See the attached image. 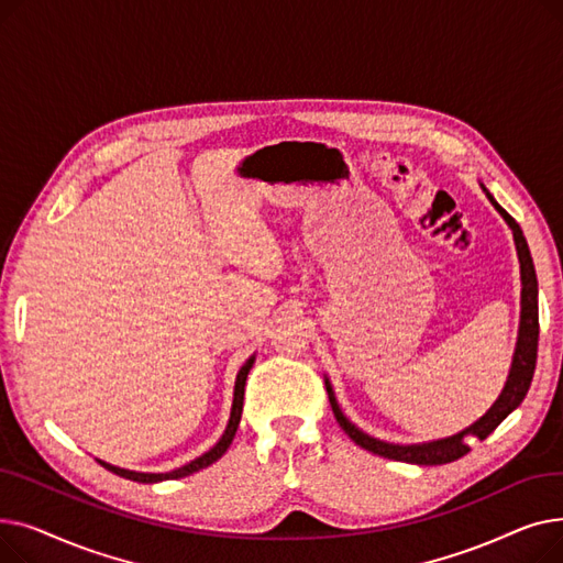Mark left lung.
<instances>
[{"mask_svg":"<svg viewBox=\"0 0 563 563\" xmlns=\"http://www.w3.org/2000/svg\"><path fill=\"white\" fill-rule=\"evenodd\" d=\"M482 189L486 191L484 185H482ZM486 196L493 202L495 210L501 214V219H505L509 223V228L514 230V242H516V251H518V260H520V280H522L520 329H518V342H516L514 361H511L509 378L505 383V390L499 393L495 404L486 410V416H482L475 424H470L467 429H463L450 438L420 442V445H395V442L372 438L365 431H361L356 424H351L335 399L331 380L327 378V393H329L338 424L344 429V433L353 442H356V445H361L363 450H367L372 454H378L383 459H393V461L416 463V465L452 463L470 452L465 438H479V440L488 438L501 424V420H505L509 412H514L522 404V399L531 386V378H534V369H537V351H539V283H537L534 262H531L527 240H525L520 225L516 223V219L505 210V207H499L497 200L488 191H486Z\"/></svg>","mask_w":563,"mask_h":563,"instance_id":"8db88e82","label":"left lung"}]
</instances>
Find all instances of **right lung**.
Returning <instances> with one entry per match:
<instances>
[{"label":"right lung","mask_w":563,"mask_h":563,"mask_svg":"<svg viewBox=\"0 0 563 563\" xmlns=\"http://www.w3.org/2000/svg\"><path fill=\"white\" fill-rule=\"evenodd\" d=\"M253 363H255V356H251V358L242 365L240 374H236V380H234V397H232V408H230L228 427H225L223 435L219 438V442H217V445H214L210 452H205L202 456L194 459L191 463H187V465H183V467H175V470H170V472H134V470H125V467H118V465L104 463V461H100V459H98V463H100L102 467H107L109 472H113V475L123 477V479H130V482H139V484H157V482H166V479H183V477H189V475H194V472H198V470H202V467H207V465H212L214 461H219V459L228 452L230 442H232V438H234V433H236V427H240L242 408H244V386H246V376H249Z\"/></svg>","instance_id":"add662e5"}]
</instances>
